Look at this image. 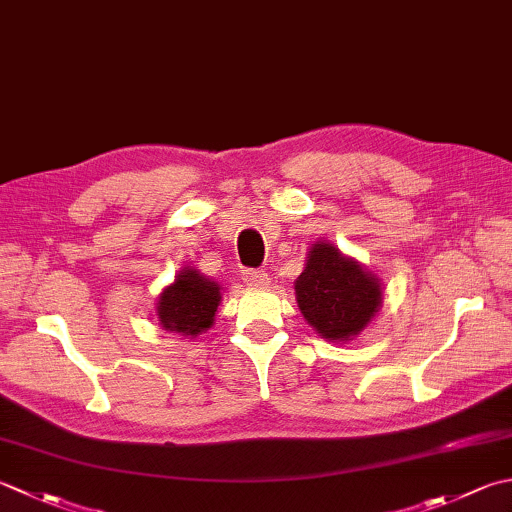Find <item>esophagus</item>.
Wrapping results in <instances>:
<instances>
[{
    "label": "esophagus",
    "mask_w": 512,
    "mask_h": 512,
    "mask_svg": "<svg viewBox=\"0 0 512 512\" xmlns=\"http://www.w3.org/2000/svg\"><path fill=\"white\" fill-rule=\"evenodd\" d=\"M244 282L246 286L250 288H264L270 284V275L266 273V270H246L244 273Z\"/></svg>",
    "instance_id": "1"
}]
</instances>
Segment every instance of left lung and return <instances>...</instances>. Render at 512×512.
I'll return each mask as SVG.
<instances>
[{
    "label": "left lung",
    "mask_w": 512,
    "mask_h": 512,
    "mask_svg": "<svg viewBox=\"0 0 512 512\" xmlns=\"http://www.w3.org/2000/svg\"><path fill=\"white\" fill-rule=\"evenodd\" d=\"M297 306L308 326L326 342H350L364 333L384 302L382 279L335 244L308 248L302 275L295 279Z\"/></svg>",
    "instance_id": "1"
}]
</instances>
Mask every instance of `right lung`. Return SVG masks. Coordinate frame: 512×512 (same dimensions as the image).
Segmentation results:
<instances>
[{
  "label": "right lung",
  "instance_id": "obj_1",
  "mask_svg": "<svg viewBox=\"0 0 512 512\" xmlns=\"http://www.w3.org/2000/svg\"><path fill=\"white\" fill-rule=\"evenodd\" d=\"M222 304V286L186 266L175 275V282L159 293L155 315L168 333L197 337L215 324L217 306Z\"/></svg>",
  "mask_w": 512,
  "mask_h": 512
}]
</instances>
